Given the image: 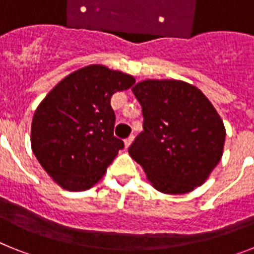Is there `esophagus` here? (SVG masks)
<instances>
[{
	"mask_svg": "<svg viewBox=\"0 0 254 254\" xmlns=\"http://www.w3.org/2000/svg\"><path fill=\"white\" fill-rule=\"evenodd\" d=\"M133 138H134L133 136H129V137L126 138V140H125V147H126V149H128L129 145H131L132 141H133Z\"/></svg>",
	"mask_w": 254,
	"mask_h": 254,
	"instance_id": "obj_1",
	"label": "esophagus"
}]
</instances>
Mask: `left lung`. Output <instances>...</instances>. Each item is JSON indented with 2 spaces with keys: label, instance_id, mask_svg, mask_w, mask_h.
I'll return each instance as SVG.
<instances>
[{
  "label": "left lung",
  "instance_id": "left-lung-1",
  "mask_svg": "<svg viewBox=\"0 0 254 254\" xmlns=\"http://www.w3.org/2000/svg\"><path fill=\"white\" fill-rule=\"evenodd\" d=\"M142 108L143 131L128 152L155 190L188 193L205 183L223 156L225 127L193 85L179 80H145L132 87Z\"/></svg>",
  "mask_w": 254,
  "mask_h": 254
}]
</instances>
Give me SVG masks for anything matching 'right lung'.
<instances>
[{"label": "right lung", "instance_id": "add662e5", "mask_svg": "<svg viewBox=\"0 0 254 254\" xmlns=\"http://www.w3.org/2000/svg\"><path fill=\"white\" fill-rule=\"evenodd\" d=\"M133 84V76L90 64L66 76L38 105L31 150L58 186L86 190L102 179L125 147L113 134L111 98Z\"/></svg>", "mask_w": 254, "mask_h": 254}]
</instances>
